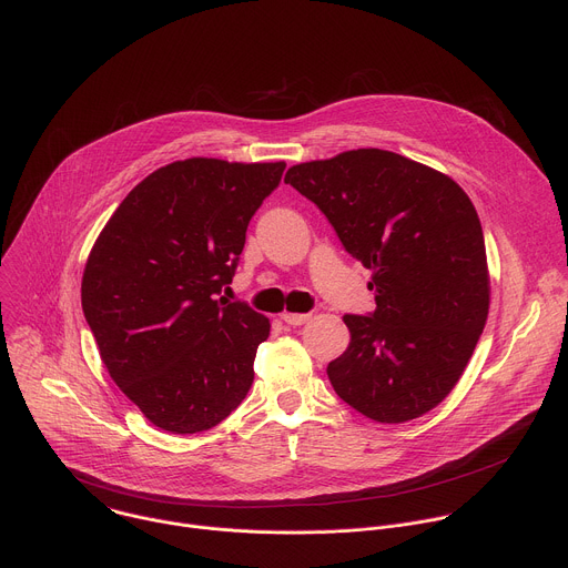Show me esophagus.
Wrapping results in <instances>:
<instances>
[{
  "label": "esophagus",
  "instance_id": "34e87169",
  "mask_svg": "<svg viewBox=\"0 0 568 568\" xmlns=\"http://www.w3.org/2000/svg\"><path fill=\"white\" fill-rule=\"evenodd\" d=\"M281 318L287 323V326H303V323L310 318V314H298V312H283Z\"/></svg>",
  "mask_w": 568,
  "mask_h": 568
}]
</instances>
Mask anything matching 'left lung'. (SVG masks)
I'll list each match as a JSON object with an SVG mask.
<instances>
[{
	"mask_svg": "<svg viewBox=\"0 0 568 568\" xmlns=\"http://www.w3.org/2000/svg\"><path fill=\"white\" fill-rule=\"evenodd\" d=\"M344 250L373 272L375 312L344 314L351 344L328 364L337 395L375 423H407L460 379L490 307L474 204L447 175L359 148L287 171Z\"/></svg>",
	"mask_w": 568,
	"mask_h": 568,
	"instance_id": "1",
	"label": "left lung"
}]
</instances>
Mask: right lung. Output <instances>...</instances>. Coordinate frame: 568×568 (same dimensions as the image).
I'll list each match as a JSON object with an SVG mask.
<instances>
[{
    "label": "right lung",
    "instance_id": "1",
    "mask_svg": "<svg viewBox=\"0 0 568 568\" xmlns=\"http://www.w3.org/2000/svg\"><path fill=\"white\" fill-rule=\"evenodd\" d=\"M283 171V161H173L128 193L94 242L85 318L110 377L159 429L206 432L252 388L270 318L220 292Z\"/></svg>",
    "mask_w": 568,
    "mask_h": 568
}]
</instances>
